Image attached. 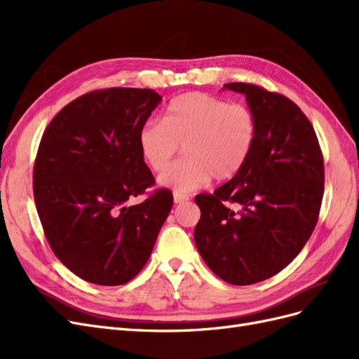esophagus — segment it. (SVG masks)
I'll return each instance as SVG.
<instances>
[{
	"label": "esophagus",
	"mask_w": 359,
	"mask_h": 359,
	"mask_svg": "<svg viewBox=\"0 0 359 359\" xmlns=\"http://www.w3.org/2000/svg\"><path fill=\"white\" fill-rule=\"evenodd\" d=\"M190 198L187 196V194H184V193H178V191H175L173 193V202L175 203H182V202H187Z\"/></svg>",
	"instance_id": "obj_1"
}]
</instances>
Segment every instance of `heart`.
I'll return each mask as SVG.
<instances>
[{
  "label": "heart",
  "instance_id": "obj_1",
  "mask_svg": "<svg viewBox=\"0 0 359 359\" xmlns=\"http://www.w3.org/2000/svg\"><path fill=\"white\" fill-rule=\"evenodd\" d=\"M257 137V119L248 106L227 103L203 93L173 99L163 121L151 119L139 130L137 142L147 165L160 172L184 145L186 158L161 173L160 184L191 191L212 175L227 180L247 163Z\"/></svg>",
  "mask_w": 359,
  "mask_h": 359
}]
</instances>
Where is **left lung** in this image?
<instances>
[{
	"label": "left lung",
	"mask_w": 359,
	"mask_h": 359,
	"mask_svg": "<svg viewBox=\"0 0 359 359\" xmlns=\"http://www.w3.org/2000/svg\"><path fill=\"white\" fill-rule=\"evenodd\" d=\"M223 90L245 95L257 137L231 181L194 198V243L215 276L245 286L280 273L309 241L323 196V157L313 126L287 97L243 82Z\"/></svg>",
	"instance_id": "obj_1"
}]
</instances>
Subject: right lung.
Here are the masks:
<instances>
[{
	"label": "right lung",
	"mask_w": 359,
	"mask_h": 359,
	"mask_svg": "<svg viewBox=\"0 0 359 359\" xmlns=\"http://www.w3.org/2000/svg\"><path fill=\"white\" fill-rule=\"evenodd\" d=\"M163 97L107 88L64 106L46 127L34 163V201L53 253L100 286L136 277L153 252L173 198L166 189L127 206L154 177L137 135Z\"/></svg>",
	"instance_id": "add662e5"
}]
</instances>
